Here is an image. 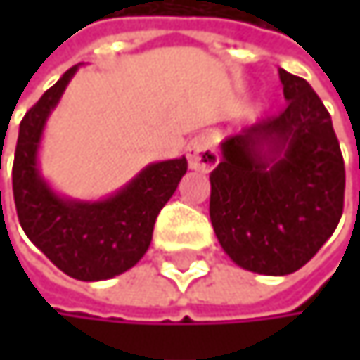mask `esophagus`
Segmentation results:
<instances>
[{"mask_svg": "<svg viewBox=\"0 0 360 360\" xmlns=\"http://www.w3.org/2000/svg\"><path fill=\"white\" fill-rule=\"evenodd\" d=\"M219 162V154L212 148V141L208 135L200 133L195 137L189 139L187 143V165L191 171H200V173H208L217 167Z\"/></svg>", "mask_w": 360, "mask_h": 360, "instance_id": "34e87169", "label": "esophagus"}]
</instances>
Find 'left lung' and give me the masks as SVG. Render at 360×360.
Returning <instances> with one entry per match:
<instances>
[{"label": "left lung", "mask_w": 360, "mask_h": 360, "mask_svg": "<svg viewBox=\"0 0 360 360\" xmlns=\"http://www.w3.org/2000/svg\"><path fill=\"white\" fill-rule=\"evenodd\" d=\"M285 110L221 143L210 173V221L225 254L260 275L304 266L335 231L344 160L313 87L279 68Z\"/></svg>", "instance_id": "obj_1"}]
</instances>
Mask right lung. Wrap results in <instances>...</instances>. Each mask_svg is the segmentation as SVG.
<instances>
[{"instance_id": "add662e5", "label": "right lung", "mask_w": 360, "mask_h": 360, "mask_svg": "<svg viewBox=\"0 0 360 360\" xmlns=\"http://www.w3.org/2000/svg\"><path fill=\"white\" fill-rule=\"evenodd\" d=\"M79 66L66 70L25 114L12 187L18 221L37 248L66 275L79 281H102L129 271L143 258L156 217L187 173V160L181 156L152 162L100 200H79L56 191L41 173L39 150L45 124Z\"/></svg>"}]
</instances>
